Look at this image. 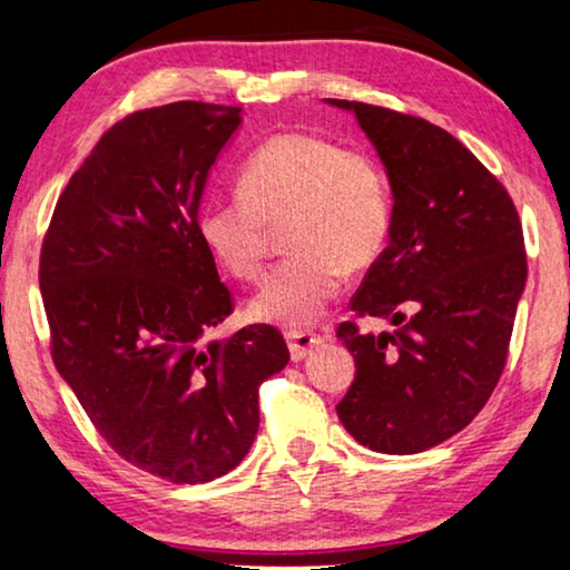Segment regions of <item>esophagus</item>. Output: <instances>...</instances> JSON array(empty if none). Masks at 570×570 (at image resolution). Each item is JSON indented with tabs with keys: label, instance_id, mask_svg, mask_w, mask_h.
Here are the masks:
<instances>
[{
	"label": "esophagus",
	"instance_id": "esophagus-1",
	"mask_svg": "<svg viewBox=\"0 0 570 570\" xmlns=\"http://www.w3.org/2000/svg\"><path fill=\"white\" fill-rule=\"evenodd\" d=\"M324 342L322 334L314 332H287V347H291V357L295 363L311 355V350L318 347Z\"/></svg>",
	"mask_w": 570,
	"mask_h": 570
}]
</instances>
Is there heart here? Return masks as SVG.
<instances>
[{
	"mask_svg": "<svg viewBox=\"0 0 570 570\" xmlns=\"http://www.w3.org/2000/svg\"><path fill=\"white\" fill-rule=\"evenodd\" d=\"M238 197L199 215V238L230 277L256 283L269 228L285 220L287 259L248 303L256 322L306 326L340 291L342 272L371 269L392 236V186L379 160L311 131H279L248 155Z\"/></svg>",
	"mask_w": 570,
	"mask_h": 570,
	"instance_id": "obj_1",
	"label": "heart"
}]
</instances>
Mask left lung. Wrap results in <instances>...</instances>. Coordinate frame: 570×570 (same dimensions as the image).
Here are the masks:
<instances>
[{
  "mask_svg": "<svg viewBox=\"0 0 570 570\" xmlns=\"http://www.w3.org/2000/svg\"><path fill=\"white\" fill-rule=\"evenodd\" d=\"M350 111L392 186V236L350 308L394 330L337 337L355 379L337 415L357 443L417 454L462 431L501 379L527 283L519 213L501 181L446 129L357 100Z\"/></svg>",
  "mask_w": 570,
  "mask_h": 570,
  "instance_id": "1",
  "label": "left lung"
}]
</instances>
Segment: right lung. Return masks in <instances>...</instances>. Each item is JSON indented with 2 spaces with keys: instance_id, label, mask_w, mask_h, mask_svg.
Wrapping results in <instances>:
<instances>
[{
  "instance_id": "right-lung-1",
  "label": "right lung",
  "mask_w": 570,
  "mask_h": 570,
  "mask_svg": "<svg viewBox=\"0 0 570 570\" xmlns=\"http://www.w3.org/2000/svg\"><path fill=\"white\" fill-rule=\"evenodd\" d=\"M244 108L178 100L100 137L41 248L51 355L116 454L155 478H223L259 431V384L291 361L275 326L209 337L233 311L199 238L209 168Z\"/></svg>"
}]
</instances>
